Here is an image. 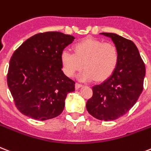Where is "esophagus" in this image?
Segmentation results:
<instances>
[{
    "label": "esophagus",
    "instance_id": "34e87169",
    "mask_svg": "<svg viewBox=\"0 0 151 151\" xmlns=\"http://www.w3.org/2000/svg\"><path fill=\"white\" fill-rule=\"evenodd\" d=\"M81 87H82V84H78V83H76L75 88H76V89H77V90H78V89H79L80 88H81Z\"/></svg>",
    "mask_w": 151,
    "mask_h": 151
}]
</instances>
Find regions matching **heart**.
<instances>
[{
    "instance_id": "b5f03b06",
    "label": "heart",
    "mask_w": 151,
    "mask_h": 151,
    "mask_svg": "<svg viewBox=\"0 0 151 151\" xmlns=\"http://www.w3.org/2000/svg\"><path fill=\"white\" fill-rule=\"evenodd\" d=\"M73 52L63 50L60 62L63 73L71 78L84 67L79 75L82 81H99L109 78L118 67L119 55L114 44L103 42L93 38H87L73 46Z\"/></svg>"
}]
</instances>
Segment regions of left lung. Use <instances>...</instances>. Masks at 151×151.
<instances>
[{
  "label": "left lung",
  "mask_w": 151,
  "mask_h": 151,
  "mask_svg": "<svg viewBox=\"0 0 151 151\" xmlns=\"http://www.w3.org/2000/svg\"><path fill=\"white\" fill-rule=\"evenodd\" d=\"M100 34L113 42L119 60L109 78L92 87L93 96L87 101L86 108L97 119L110 121L123 116L135 105L143 91L146 69L133 42L116 33Z\"/></svg>",
  "instance_id": "obj_1"
}]
</instances>
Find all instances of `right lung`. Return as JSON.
I'll list each match as a JSON object with an SVG mask.
<instances>
[{
    "mask_svg": "<svg viewBox=\"0 0 151 151\" xmlns=\"http://www.w3.org/2000/svg\"><path fill=\"white\" fill-rule=\"evenodd\" d=\"M74 39L60 32L39 33L14 51L7 81L16 107L24 116L43 121L62 113L75 82L62 70L60 53Z\"/></svg>",
    "mask_w": 151,
    "mask_h": 151,
    "instance_id": "obj_1",
    "label": "right lung"
}]
</instances>
